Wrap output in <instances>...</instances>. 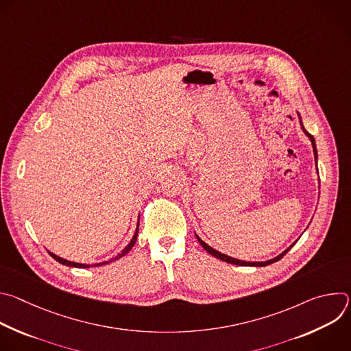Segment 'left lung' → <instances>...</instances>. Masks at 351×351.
I'll use <instances>...</instances> for the list:
<instances>
[{
  "label": "left lung",
  "instance_id": "left-lung-1",
  "mask_svg": "<svg viewBox=\"0 0 351 351\" xmlns=\"http://www.w3.org/2000/svg\"><path fill=\"white\" fill-rule=\"evenodd\" d=\"M297 117H298V121H300V126H302V129H303V132H304V134L310 138V141H311V144H313V152H314V157H315V165H317V162H318V152H317V144H315V138L306 130V128H304V125H303V119H302V115H300L298 112H297ZM317 171H318V167H317ZM195 234V237H197V240H198V243L203 245V248L206 250L207 253H210L213 257H215V258H219L221 261H225V263H229V264H233V265H241V267H267V265H271V264H274V263H276V261H279L287 252L289 250L297 243V240L291 244V245H289L285 252H282L279 256H276V257H274L272 260H268V261H263V263H250V261H241V260H237V258H233V257H229V256H226V254H222V253H219L218 250H215V248H213L211 245H208L204 240H202L198 237V234L197 233H194Z\"/></svg>",
  "mask_w": 351,
  "mask_h": 351
}]
</instances>
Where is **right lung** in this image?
<instances>
[{
  "label": "right lung",
  "instance_id": "1",
  "mask_svg": "<svg viewBox=\"0 0 351 351\" xmlns=\"http://www.w3.org/2000/svg\"><path fill=\"white\" fill-rule=\"evenodd\" d=\"M138 218H140V215H138ZM137 234H138V221H137V226H136V230H134V234H133V237H132V240L129 241V244L122 250V252L119 253V254H117L115 257H112L111 260H108V261H103V263H98V264H80V263H73V261H69V260H65V258H62V257H58L57 254H54V253H51L49 252V250H47L48 252V254L51 256L56 261H58L60 264H62V265H66V267H73V268H90V267H101V265H107V264H110V263H114V261H117V260H119V258H122L123 256H126L130 250H132V247L134 245V243H136V240H137Z\"/></svg>",
  "mask_w": 351,
  "mask_h": 351
}]
</instances>
